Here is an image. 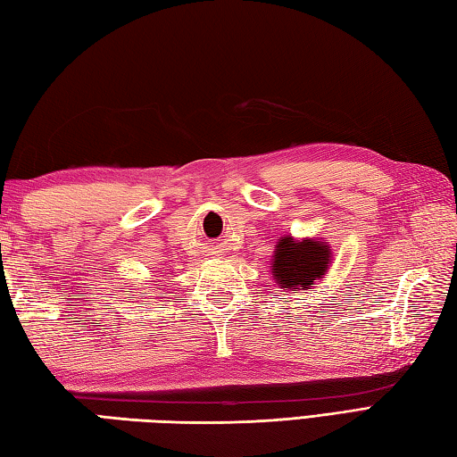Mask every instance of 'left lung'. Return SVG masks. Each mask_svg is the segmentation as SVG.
Here are the masks:
<instances>
[{
    "label": "left lung",
    "mask_w": 457,
    "mask_h": 457,
    "mask_svg": "<svg viewBox=\"0 0 457 457\" xmlns=\"http://www.w3.org/2000/svg\"><path fill=\"white\" fill-rule=\"evenodd\" d=\"M329 265V250L323 242L303 239L294 242L292 237H281L273 255L271 271L276 284L292 289H310L313 281L326 273Z\"/></svg>",
    "instance_id": "8db88e82"
}]
</instances>
